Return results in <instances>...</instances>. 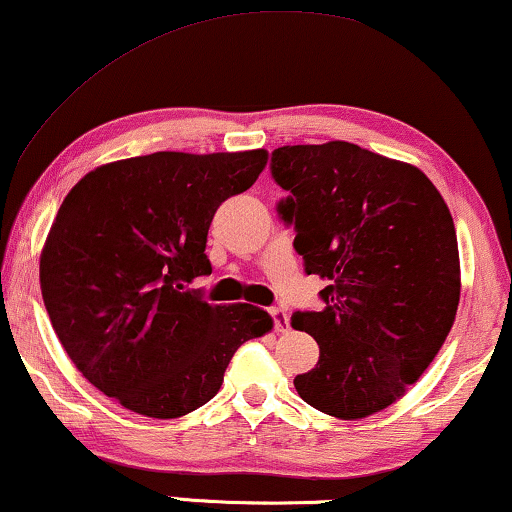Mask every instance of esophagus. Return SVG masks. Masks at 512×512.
<instances>
[{
  "mask_svg": "<svg viewBox=\"0 0 512 512\" xmlns=\"http://www.w3.org/2000/svg\"><path fill=\"white\" fill-rule=\"evenodd\" d=\"M269 315L273 319V326H276V331H287L289 329V315L282 308H271Z\"/></svg>",
  "mask_w": 512,
  "mask_h": 512,
  "instance_id": "esophagus-1",
  "label": "esophagus"
}]
</instances>
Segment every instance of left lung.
I'll return each mask as SVG.
<instances>
[{
	"instance_id": "8db88e82",
	"label": "left lung",
	"mask_w": 512,
	"mask_h": 512,
	"mask_svg": "<svg viewBox=\"0 0 512 512\" xmlns=\"http://www.w3.org/2000/svg\"><path fill=\"white\" fill-rule=\"evenodd\" d=\"M305 273L329 280L322 312L296 310L319 361L294 379L324 414L365 418L400 400L444 345L460 303V255L444 197L414 165L352 142L271 154Z\"/></svg>"
}]
</instances>
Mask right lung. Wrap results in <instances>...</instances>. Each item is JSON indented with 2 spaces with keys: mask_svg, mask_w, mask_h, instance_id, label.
Masks as SVG:
<instances>
[{
  "mask_svg": "<svg viewBox=\"0 0 512 512\" xmlns=\"http://www.w3.org/2000/svg\"><path fill=\"white\" fill-rule=\"evenodd\" d=\"M266 151L149 156L101 165L59 207L41 255L52 329L82 375L126 409L179 418L207 404L269 312L211 305L207 236L227 197L257 181Z\"/></svg>",
  "mask_w": 512,
  "mask_h": 512,
  "instance_id": "1",
  "label": "right lung"
}]
</instances>
